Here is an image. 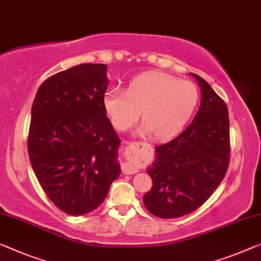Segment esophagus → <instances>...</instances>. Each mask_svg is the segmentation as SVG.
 Instances as JSON below:
<instances>
[{"mask_svg":"<svg viewBox=\"0 0 261 261\" xmlns=\"http://www.w3.org/2000/svg\"><path fill=\"white\" fill-rule=\"evenodd\" d=\"M127 147H147L146 143H143V142H129V143H125ZM138 171V169L136 168V166L131 165L130 163H125V164H123V172L126 173V174H132V173H136Z\"/></svg>","mask_w":261,"mask_h":261,"instance_id":"1","label":"esophagus"}]
</instances>
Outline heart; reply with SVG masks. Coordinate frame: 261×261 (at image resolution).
Here are the masks:
<instances>
[{
  "label": "heart",
  "instance_id": "heart-1",
  "mask_svg": "<svg viewBox=\"0 0 261 261\" xmlns=\"http://www.w3.org/2000/svg\"><path fill=\"white\" fill-rule=\"evenodd\" d=\"M199 99L196 85L164 72L142 73L130 82L126 91L109 89L103 104L116 129L124 131L139 117L137 132L165 139L179 132L191 117Z\"/></svg>",
  "mask_w": 261,
  "mask_h": 261
}]
</instances>
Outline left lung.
<instances>
[{
  "label": "left lung",
  "mask_w": 261,
  "mask_h": 261,
  "mask_svg": "<svg viewBox=\"0 0 261 261\" xmlns=\"http://www.w3.org/2000/svg\"><path fill=\"white\" fill-rule=\"evenodd\" d=\"M190 75L200 87L199 110L180 135L154 147V161L146 170L153 185L144 194V205L164 219L189 215L203 205L224 179L230 162L226 104L205 80Z\"/></svg>",
  "instance_id": "left-lung-1"
}]
</instances>
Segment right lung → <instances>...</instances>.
<instances>
[{
  "label": "right lung",
  "mask_w": 261,
  "mask_h": 261,
  "mask_svg": "<svg viewBox=\"0 0 261 261\" xmlns=\"http://www.w3.org/2000/svg\"><path fill=\"white\" fill-rule=\"evenodd\" d=\"M106 64H80L44 81L31 108L28 152L46 196L71 216L103 203L120 174V141L107 117Z\"/></svg>",
  "instance_id": "add662e5"
}]
</instances>
